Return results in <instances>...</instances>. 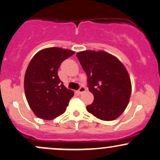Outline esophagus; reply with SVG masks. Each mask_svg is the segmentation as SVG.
<instances>
[{
	"label": "esophagus",
	"mask_w": 160,
	"mask_h": 160,
	"mask_svg": "<svg viewBox=\"0 0 160 160\" xmlns=\"http://www.w3.org/2000/svg\"><path fill=\"white\" fill-rule=\"evenodd\" d=\"M85 91H86V88H85L84 87L82 86V87H81V88H80L79 90H78V94H82V92H85Z\"/></svg>",
	"instance_id": "34e87169"
}]
</instances>
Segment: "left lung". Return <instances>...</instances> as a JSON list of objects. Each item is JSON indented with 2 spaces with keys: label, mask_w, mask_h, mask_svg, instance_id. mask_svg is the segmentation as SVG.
I'll use <instances>...</instances> for the list:
<instances>
[{
  "label": "left lung",
  "mask_w": 160,
  "mask_h": 160,
  "mask_svg": "<svg viewBox=\"0 0 160 160\" xmlns=\"http://www.w3.org/2000/svg\"><path fill=\"white\" fill-rule=\"evenodd\" d=\"M76 57L88 76L89 90L94 95L88 112L102 121L115 120L123 112L132 93V83L123 64L104 51L87 50Z\"/></svg>",
  "instance_id": "8db88e82"
}]
</instances>
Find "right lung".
<instances>
[{
	"mask_svg": "<svg viewBox=\"0 0 160 160\" xmlns=\"http://www.w3.org/2000/svg\"><path fill=\"white\" fill-rule=\"evenodd\" d=\"M75 51L61 48H47L31 60L24 77L26 100L34 115L43 120H53L65 112L74 92L65 87L58 76L64 60Z\"/></svg>",
	"mask_w": 160,
	"mask_h": 160,
	"instance_id": "obj_1",
	"label": "right lung"
}]
</instances>
